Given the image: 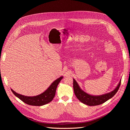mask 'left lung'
Returning a JSON list of instances; mask_svg holds the SVG:
<instances>
[{
    "instance_id": "1",
    "label": "left lung",
    "mask_w": 130,
    "mask_h": 130,
    "mask_svg": "<svg viewBox=\"0 0 130 130\" xmlns=\"http://www.w3.org/2000/svg\"><path fill=\"white\" fill-rule=\"evenodd\" d=\"M73 82V90L77 98L83 103L89 106H95L101 104L108 99L112 98L118 90L121 84V80L117 87L112 91L109 93L100 96H91L83 91L79 87L77 82L75 79Z\"/></svg>"
}]
</instances>
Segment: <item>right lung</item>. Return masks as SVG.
<instances>
[{
  "label": "right lung",
  "mask_w": 130,
  "mask_h": 130,
  "mask_svg": "<svg viewBox=\"0 0 130 130\" xmlns=\"http://www.w3.org/2000/svg\"><path fill=\"white\" fill-rule=\"evenodd\" d=\"M63 77H61L56 80H55L48 87V88L42 94L33 97H28L21 94H18L11 89L13 93L21 100L24 103L33 106H42L46 104L51 102L55 96L56 89L58 84L60 83Z\"/></svg>",
  "instance_id": "1"
}]
</instances>
